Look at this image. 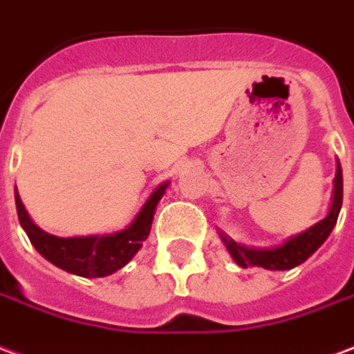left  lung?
Here are the masks:
<instances>
[{"label":"left lung","instance_id":"obj_1","mask_svg":"<svg viewBox=\"0 0 354 354\" xmlns=\"http://www.w3.org/2000/svg\"><path fill=\"white\" fill-rule=\"evenodd\" d=\"M342 200L343 175L342 166L337 164L332 207H330V213L322 218L321 223H317L309 230L301 232L298 236L290 237L286 243H283L281 247H275V249H247V247L237 245L232 239H226L224 236L223 241L228 247V251L234 257V260L241 268L259 266V268H266V270H292L296 266H300L301 262H306L326 241V237L330 236V232L334 230V226L337 223L339 209H342Z\"/></svg>","mask_w":354,"mask_h":354}]
</instances>
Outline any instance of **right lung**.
Instances as JSON below:
<instances>
[{
  "instance_id": "add662e5",
  "label": "right lung",
  "mask_w": 354,
  "mask_h": 354,
  "mask_svg": "<svg viewBox=\"0 0 354 354\" xmlns=\"http://www.w3.org/2000/svg\"><path fill=\"white\" fill-rule=\"evenodd\" d=\"M166 188L167 183L160 185L141 207L136 221L126 230L111 236L56 237L53 234H46L32 223L17 190H15V200H17L18 221L41 257H45L48 262H53L62 270L81 277H105L124 268L141 249L147 236L151 234L154 211Z\"/></svg>"
}]
</instances>
